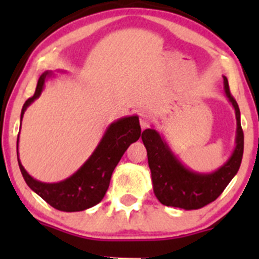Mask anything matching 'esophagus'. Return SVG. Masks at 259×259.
Instances as JSON below:
<instances>
[{
	"label": "esophagus",
	"mask_w": 259,
	"mask_h": 259,
	"mask_svg": "<svg viewBox=\"0 0 259 259\" xmlns=\"http://www.w3.org/2000/svg\"><path fill=\"white\" fill-rule=\"evenodd\" d=\"M139 119H140V125H142L143 129L149 126V115L145 113H140L139 114Z\"/></svg>",
	"instance_id": "1"
}]
</instances>
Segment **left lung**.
<instances>
[{
  "mask_svg": "<svg viewBox=\"0 0 259 259\" xmlns=\"http://www.w3.org/2000/svg\"><path fill=\"white\" fill-rule=\"evenodd\" d=\"M223 79L226 95L236 111L237 137L236 148L231 158L218 170L204 174L185 168L156 130L146 129L143 132L142 139L148 153L154 193L159 202L166 207L192 210L209 204L223 193L241 166L244 148L241 113L236 99L229 90L228 80L226 76Z\"/></svg>",
  "mask_w": 259,
  "mask_h": 259,
  "instance_id": "8db88e82",
  "label": "left lung"
}]
</instances>
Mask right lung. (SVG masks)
Wrapping results in <instances>:
<instances>
[{"mask_svg": "<svg viewBox=\"0 0 259 259\" xmlns=\"http://www.w3.org/2000/svg\"><path fill=\"white\" fill-rule=\"evenodd\" d=\"M51 72H44L37 81L35 94L23 104L21 120L27 106L41 95L46 77ZM142 134L139 117L126 116L113 122L104 134L103 139L76 173L59 183H42L33 179L17 160L26 184L48 202L55 209L62 211H80L94 207L103 200L115 166L132 143L137 142ZM18 146V137H17Z\"/></svg>", "mask_w": 259, "mask_h": 259, "instance_id": "obj_1", "label": "right lung"}]
</instances>
